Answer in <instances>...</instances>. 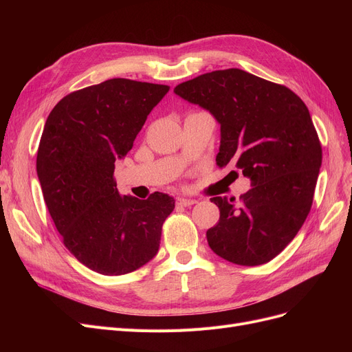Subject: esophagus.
<instances>
[{
	"mask_svg": "<svg viewBox=\"0 0 352 352\" xmlns=\"http://www.w3.org/2000/svg\"><path fill=\"white\" fill-rule=\"evenodd\" d=\"M177 204L181 207H191L194 204H197V199L192 198H178L177 199Z\"/></svg>",
	"mask_w": 352,
	"mask_h": 352,
	"instance_id": "1",
	"label": "esophagus"
}]
</instances>
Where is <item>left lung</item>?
Returning a JSON list of instances; mask_svg holds the SVG:
<instances>
[{
    "mask_svg": "<svg viewBox=\"0 0 352 352\" xmlns=\"http://www.w3.org/2000/svg\"><path fill=\"white\" fill-rule=\"evenodd\" d=\"M174 92L210 111L221 125L217 164L235 165L251 181L238 204L211 198L219 219L207 231L210 248L238 265L271 261L302 227L321 168L307 105L289 88L238 68L202 74Z\"/></svg>",
    "mask_w": 352,
    "mask_h": 352,
    "instance_id": "8db88e82",
    "label": "left lung"
}]
</instances>
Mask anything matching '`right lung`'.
<instances>
[{"label":"right lung","mask_w":352,"mask_h":352,"mask_svg":"<svg viewBox=\"0 0 352 352\" xmlns=\"http://www.w3.org/2000/svg\"><path fill=\"white\" fill-rule=\"evenodd\" d=\"M168 85L113 78L64 97L50 113L36 153V174L64 245L102 275L133 272L151 261L175 199L120 195L116 161Z\"/></svg>","instance_id":"obj_1"}]
</instances>
